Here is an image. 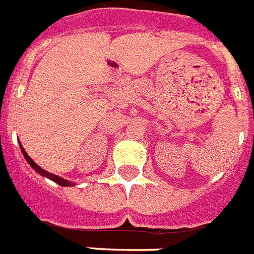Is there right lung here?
Here are the masks:
<instances>
[{
  "label": "right lung",
  "instance_id": "add662e5",
  "mask_svg": "<svg viewBox=\"0 0 254 254\" xmlns=\"http://www.w3.org/2000/svg\"><path fill=\"white\" fill-rule=\"evenodd\" d=\"M20 149H21L22 155H24V158H25V159H26V161H28V163H29V165H30V167L33 168V169H34L35 172L39 173L40 176L47 177V178H49V179H51V181L56 182V183H57V185L62 186V187H71V186H75V183H72V182L66 181V179L61 178V177L56 176V174H52V173H48V172H47V170L42 169V168H40L39 165H37V163H35V161H33V159H31L30 156H29L28 152H26V151H25V149H24V147H22L21 143H20Z\"/></svg>",
  "mask_w": 254,
  "mask_h": 254
}]
</instances>
